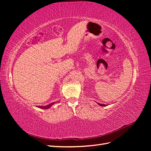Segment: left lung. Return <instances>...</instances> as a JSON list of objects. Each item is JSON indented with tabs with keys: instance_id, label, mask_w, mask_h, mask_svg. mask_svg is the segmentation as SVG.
Wrapping results in <instances>:
<instances>
[{
	"instance_id": "obj_1",
	"label": "left lung",
	"mask_w": 151,
	"mask_h": 151,
	"mask_svg": "<svg viewBox=\"0 0 151 151\" xmlns=\"http://www.w3.org/2000/svg\"><path fill=\"white\" fill-rule=\"evenodd\" d=\"M98 104L101 106H108V104H101V103H98Z\"/></svg>"
}]
</instances>
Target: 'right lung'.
<instances>
[{
  "mask_svg": "<svg viewBox=\"0 0 151 151\" xmlns=\"http://www.w3.org/2000/svg\"><path fill=\"white\" fill-rule=\"evenodd\" d=\"M58 103H59V101ZM55 103L53 102L51 104H49L48 105H46V106H36V107L39 108H42V109H48V108H50V107H51L52 105H53Z\"/></svg>",
  "mask_w": 151,
  "mask_h": 151,
  "instance_id": "obj_1",
  "label": "right lung"
}]
</instances>
